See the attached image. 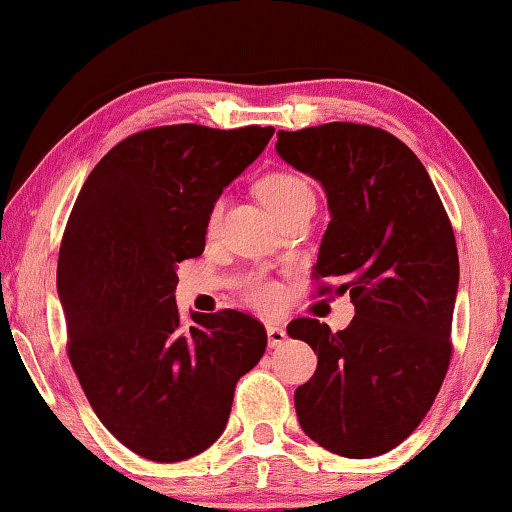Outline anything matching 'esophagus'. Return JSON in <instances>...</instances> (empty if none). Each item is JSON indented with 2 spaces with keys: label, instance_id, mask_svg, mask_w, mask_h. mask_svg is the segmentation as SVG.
I'll list each match as a JSON object with an SVG mask.
<instances>
[{
  "label": "esophagus",
  "instance_id": "obj_1",
  "mask_svg": "<svg viewBox=\"0 0 512 512\" xmlns=\"http://www.w3.org/2000/svg\"><path fill=\"white\" fill-rule=\"evenodd\" d=\"M265 331H268V345L270 347H282L286 340H289V335H286V328L282 324H275V321H270L268 326H265Z\"/></svg>",
  "mask_w": 512,
  "mask_h": 512
}]
</instances>
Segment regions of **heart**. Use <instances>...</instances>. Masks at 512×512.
Returning <instances> with one entry per match:
<instances>
[{"label":"heart","instance_id":"obj_1","mask_svg":"<svg viewBox=\"0 0 512 512\" xmlns=\"http://www.w3.org/2000/svg\"><path fill=\"white\" fill-rule=\"evenodd\" d=\"M258 198L263 200V205L270 209L277 219H284L286 214H291L293 209L307 205V202H314V193L310 184L303 177L291 172H272L268 177L258 181ZM223 202L216 200L212 209L207 214V233L214 235L216 226H219ZM244 293L251 303L258 307H277L282 303V286L277 282H270V279L254 277L249 279L247 286H244Z\"/></svg>","mask_w":512,"mask_h":512}]
</instances>
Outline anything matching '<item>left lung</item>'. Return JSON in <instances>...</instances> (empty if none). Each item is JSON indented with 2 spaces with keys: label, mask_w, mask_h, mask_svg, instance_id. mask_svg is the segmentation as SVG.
Returning <instances> with one entry per match:
<instances>
[{
  "label": "left lung",
  "mask_w": 512,
  "mask_h": 512,
  "mask_svg": "<svg viewBox=\"0 0 512 512\" xmlns=\"http://www.w3.org/2000/svg\"><path fill=\"white\" fill-rule=\"evenodd\" d=\"M275 149L324 186L331 223L314 279H335L356 312L338 333L307 317L286 328L317 354L293 396L298 422L328 452L377 457L417 429L450 366L459 289L450 219L426 167L387 130H279Z\"/></svg>",
  "instance_id": "left-lung-1"
}]
</instances>
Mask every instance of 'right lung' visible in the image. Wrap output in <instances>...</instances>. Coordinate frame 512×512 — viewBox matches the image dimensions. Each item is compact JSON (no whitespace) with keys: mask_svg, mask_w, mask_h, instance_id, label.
<instances>
[{"mask_svg":"<svg viewBox=\"0 0 512 512\" xmlns=\"http://www.w3.org/2000/svg\"><path fill=\"white\" fill-rule=\"evenodd\" d=\"M275 128L181 123L116 144L88 174L58 258L67 354L100 422L139 457L174 464L226 429L235 384L268 335L237 310L179 317L177 268L205 251L207 214Z\"/></svg>","mask_w":512,"mask_h":512,"instance_id":"right-lung-1","label":"right lung"}]
</instances>
